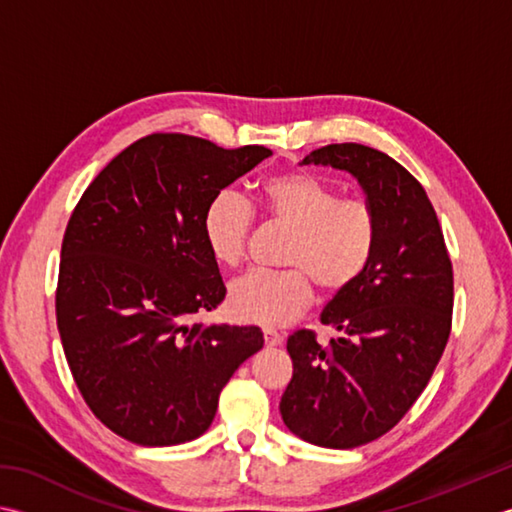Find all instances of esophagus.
<instances>
[{"label":"esophagus","mask_w":512,"mask_h":512,"mask_svg":"<svg viewBox=\"0 0 512 512\" xmlns=\"http://www.w3.org/2000/svg\"><path fill=\"white\" fill-rule=\"evenodd\" d=\"M264 342H266L268 348L279 346V344L284 342V335L277 333V330H264Z\"/></svg>","instance_id":"1"}]
</instances>
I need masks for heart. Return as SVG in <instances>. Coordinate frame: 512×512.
Wrapping results in <instances>:
<instances>
[{
  "mask_svg": "<svg viewBox=\"0 0 512 512\" xmlns=\"http://www.w3.org/2000/svg\"><path fill=\"white\" fill-rule=\"evenodd\" d=\"M262 208L270 222L288 228L279 273L253 270L230 284L228 306L242 322L277 328L297 319L313 299V286L326 297L355 286L373 262L377 213L364 197L342 190L304 170L275 175L262 186ZM255 213L230 190L213 197L204 213V239L219 264L244 262Z\"/></svg>",
  "mask_w": 512,
  "mask_h": 512,
  "instance_id": "heart-1",
  "label": "heart"
}]
</instances>
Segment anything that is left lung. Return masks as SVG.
Instances as JSON below:
<instances>
[{
	"label": "left lung",
	"instance_id": "left-lung-1",
	"mask_svg": "<svg viewBox=\"0 0 512 512\" xmlns=\"http://www.w3.org/2000/svg\"><path fill=\"white\" fill-rule=\"evenodd\" d=\"M302 164L353 175L377 213L373 262L335 295L322 324L288 337L293 379L279 413L290 433L322 448H355L386 435L422 395L442 359L453 322V264L422 184L382 150L330 144Z\"/></svg>",
	"mask_w": 512,
	"mask_h": 512
}]
</instances>
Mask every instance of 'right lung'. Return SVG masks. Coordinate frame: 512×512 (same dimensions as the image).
<instances>
[{
	"mask_svg": "<svg viewBox=\"0 0 512 512\" xmlns=\"http://www.w3.org/2000/svg\"><path fill=\"white\" fill-rule=\"evenodd\" d=\"M270 155L148 135L90 182L68 219L59 337L84 402L128 442L175 446L204 435L228 379L264 346L257 326L188 319L226 297L204 239L206 208Z\"/></svg>",
	"mask_w": 512,
	"mask_h": 512,
	"instance_id": "1",
	"label": "right lung"
}]
</instances>
